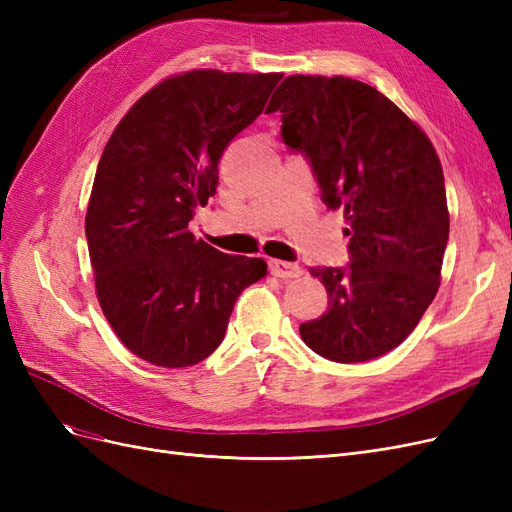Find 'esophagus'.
Segmentation results:
<instances>
[{"mask_svg": "<svg viewBox=\"0 0 512 512\" xmlns=\"http://www.w3.org/2000/svg\"><path fill=\"white\" fill-rule=\"evenodd\" d=\"M269 269L275 277H282V280H290V277H299L303 273L299 265L286 260H269Z\"/></svg>", "mask_w": 512, "mask_h": 512, "instance_id": "1", "label": "esophagus"}]
</instances>
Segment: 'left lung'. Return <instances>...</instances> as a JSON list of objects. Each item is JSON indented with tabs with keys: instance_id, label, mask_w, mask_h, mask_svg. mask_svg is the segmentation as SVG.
Masks as SVG:
<instances>
[{
	"instance_id": "left-lung-1",
	"label": "left lung",
	"mask_w": 512,
	"mask_h": 512,
	"mask_svg": "<svg viewBox=\"0 0 512 512\" xmlns=\"http://www.w3.org/2000/svg\"><path fill=\"white\" fill-rule=\"evenodd\" d=\"M269 113L312 164L322 200L344 209L350 265L312 269L329 309L299 327L337 363H363L414 331L440 286L448 241L442 164L427 134L376 87L348 76L292 74Z\"/></svg>"
}]
</instances>
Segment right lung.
<instances>
[{"mask_svg":"<svg viewBox=\"0 0 512 512\" xmlns=\"http://www.w3.org/2000/svg\"><path fill=\"white\" fill-rule=\"evenodd\" d=\"M280 72L190 70L138 100L108 138L85 235L102 312L121 344L160 367H190L222 344L239 294L267 275L188 224L218 188L224 149L265 111Z\"/></svg>","mask_w":512,"mask_h":512,"instance_id":"1","label":"right lung"}]
</instances>
